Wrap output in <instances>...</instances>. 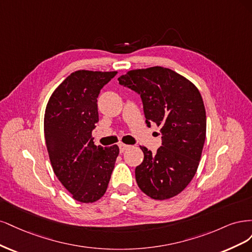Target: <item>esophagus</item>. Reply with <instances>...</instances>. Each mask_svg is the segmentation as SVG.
<instances>
[{
  "mask_svg": "<svg viewBox=\"0 0 252 252\" xmlns=\"http://www.w3.org/2000/svg\"><path fill=\"white\" fill-rule=\"evenodd\" d=\"M131 148V145H127V144H125V143H119V150H120V153H124L126 150Z\"/></svg>",
  "mask_w": 252,
  "mask_h": 252,
  "instance_id": "obj_1",
  "label": "esophagus"
}]
</instances>
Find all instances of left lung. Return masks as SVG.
Segmentation results:
<instances>
[{"label":"left lung","mask_w":252,"mask_h":252,"mask_svg":"<svg viewBox=\"0 0 252 252\" xmlns=\"http://www.w3.org/2000/svg\"><path fill=\"white\" fill-rule=\"evenodd\" d=\"M119 84L140 95L147 120L160 126L162 147L154 154L145 147L135 169L139 189L155 200L180 193L199 166L206 137V113L198 88L177 72L151 67L126 72Z\"/></svg>","instance_id":"1"}]
</instances>
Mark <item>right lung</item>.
Returning a JSON list of instances; mask_svg holds the SVG:
<instances>
[{"mask_svg": "<svg viewBox=\"0 0 252 252\" xmlns=\"http://www.w3.org/2000/svg\"><path fill=\"white\" fill-rule=\"evenodd\" d=\"M117 71L78 70L55 89L48 100L44 133L53 172L73 199L99 200L107 190L119 154L117 145L96 147L97 97Z\"/></svg>", "mask_w": 252, "mask_h": 252, "instance_id": "obj_1", "label": "right lung"}]
</instances>
